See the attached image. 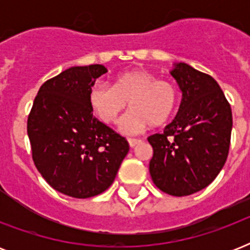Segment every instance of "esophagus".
I'll return each mask as SVG.
<instances>
[{"mask_svg":"<svg viewBox=\"0 0 250 250\" xmlns=\"http://www.w3.org/2000/svg\"><path fill=\"white\" fill-rule=\"evenodd\" d=\"M141 143L140 139H128V144L131 148H133V146H136V145H139Z\"/></svg>","mask_w":250,"mask_h":250,"instance_id":"34e87169","label":"esophagus"}]
</instances>
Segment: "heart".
Returning <instances> with one entry per match:
<instances>
[{
  "label": "heart",
  "instance_id": "heart-1",
  "mask_svg": "<svg viewBox=\"0 0 250 250\" xmlns=\"http://www.w3.org/2000/svg\"><path fill=\"white\" fill-rule=\"evenodd\" d=\"M179 97V88L171 80L158 79L154 72L139 68L119 74L113 86L96 82L88 92V104L100 121L114 125L128 102L132 110L122 128L127 133H137L149 125H166L178 109Z\"/></svg>",
  "mask_w": 250,
  "mask_h": 250
}]
</instances>
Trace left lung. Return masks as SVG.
Returning <instances> with one entry per match:
<instances>
[{
	"label": "left lung",
	"mask_w": 250,
	"mask_h": 250,
	"mask_svg": "<svg viewBox=\"0 0 250 250\" xmlns=\"http://www.w3.org/2000/svg\"><path fill=\"white\" fill-rule=\"evenodd\" d=\"M171 75L183 98L164 133L148 137L153 148L149 172L162 192L182 197L204 189L225 166L232 111L219 84L208 74L176 63Z\"/></svg>",
	"instance_id": "1"
}]
</instances>
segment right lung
<instances>
[{
	"label": "right lung",
	"instance_id": "add662e5",
	"mask_svg": "<svg viewBox=\"0 0 250 250\" xmlns=\"http://www.w3.org/2000/svg\"><path fill=\"white\" fill-rule=\"evenodd\" d=\"M107 72L102 64L75 66L46 80L27 121L32 160L50 187L70 197L106 190L129 150L125 137L93 117L88 92Z\"/></svg>",
	"mask_w": 250,
	"mask_h": 250
}]
</instances>
